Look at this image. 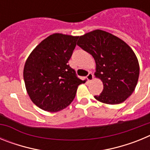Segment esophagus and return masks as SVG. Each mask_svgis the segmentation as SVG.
<instances>
[{"label": "esophagus", "instance_id": "34e87169", "mask_svg": "<svg viewBox=\"0 0 150 150\" xmlns=\"http://www.w3.org/2000/svg\"><path fill=\"white\" fill-rule=\"evenodd\" d=\"M86 79L88 82L91 81V80L93 79V74H92V73L91 72L88 73V74L87 75V76H86Z\"/></svg>", "mask_w": 150, "mask_h": 150}]
</instances>
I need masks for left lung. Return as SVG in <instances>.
<instances>
[{
	"mask_svg": "<svg viewBox=\"0 0 150 150\" xmlns=\"http://www.w3.org/2000/svg\"><path fill=\"white\" fill-rule=\"evenodd\" d=\"M78 46L93 56L96 77L104 89L95 98L107 104L125 101L133 93L140 73L138 60L124 41L104 30H95L80 36Z\"/></svg>",
	"mask_w": 150,
	"mask_h": 150,
	"instance_id": "left-lung-1",
	"label": "left lung"
}]
</instances>
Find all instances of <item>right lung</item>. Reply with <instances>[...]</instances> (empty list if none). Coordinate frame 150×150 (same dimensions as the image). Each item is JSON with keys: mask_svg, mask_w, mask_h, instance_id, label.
<instances>
[{"mask_svg": "<svg viewBox=\"0 0 150 150\" xmlns=\"http://www.w3.org/2000/svg\"><path fill=\"white\" fill-rule=\"evenodd\" d=\"M78 37L53 34L43 40L26 60L23 76L27 92L43 110L58 112L71 104L78 86L84 83L68 61Z\"/></svg>", "mask_w": 150, "mask_h": 150, "instance_id": "1", "label": "right lung"}]
</instances>
